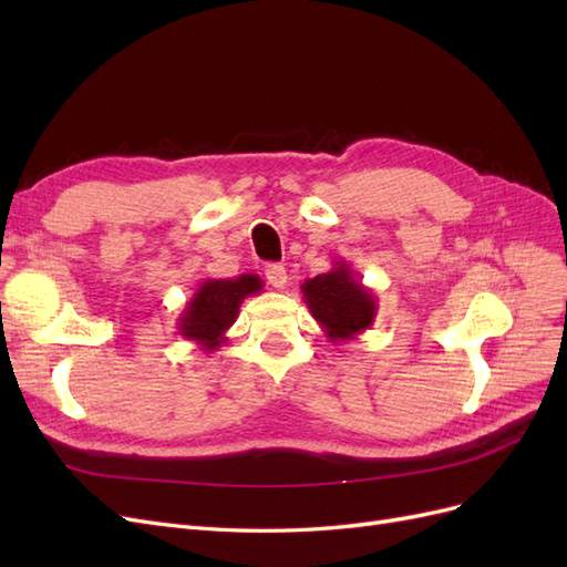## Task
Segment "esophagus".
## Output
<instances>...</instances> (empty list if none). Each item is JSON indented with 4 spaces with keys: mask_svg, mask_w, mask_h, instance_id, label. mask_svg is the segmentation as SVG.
Wrapping results in <instances>:
<instances>
[{
    "mask_svg": "<svg viewBox=\"0 0 567 567\" xmlns=\"http://www.w3.org/2000/svg\"><path fill=\"white\" fill-rule=\"evenodd\" d=\"M265 277L267 281L274 286V288H284L288 284V274H286V267L284 265H269L265 269Z\"/></svg>",
    "mask_w": 567,
    "mask_h": 567,
    "instance_id": "1",
    "label": "esophagus"
}]
</instances>
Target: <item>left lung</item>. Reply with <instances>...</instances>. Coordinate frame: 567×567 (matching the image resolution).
Returning <instances> with one entry per match:
<instances>
[{
	"mask_svg": "<svg viewBox=\"0 0 567 567\" xmlns=\"http://www.w3.org/2000/svg\"><path fill=\"white\" fill-rule=\"evenodd\" d=\"M307 310L331 342H348L371 329L379 312L373 290L357 279L348 262H336L326 274L300 286Z\"/></svg>",
	"mask_w": 567,
	"mask_h": 567,
	"instance_id": "left-lung-1",
	"label": "left lung"
}]
</instances>
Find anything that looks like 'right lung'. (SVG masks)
<instances>
[{"label": "right lung", "mask_w": 567, "mask_h": 567, "mask_svg": "<svg viewBox=\"0 0 567 567\" xmlns=\"http://www.w3.org/2000/svg\"><path fill=\"white\" fill-rule=\"evenodd\" d=\"M262 286L257 274H241L234 279H203L177 319L179 336L196 342L203 352L219 350L227 340L225 333L238 317V307L246 298L262 293Z\"/></svg>", "instance_id": "obj_1"}]
</instances>
